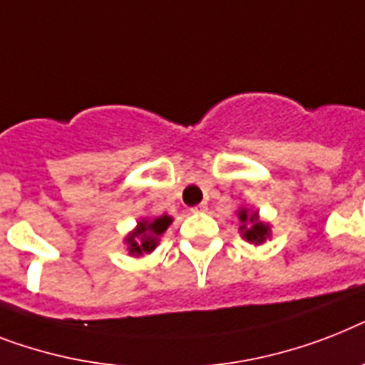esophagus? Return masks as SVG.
I'll use <instances>...</instances> for the list:
<instances>
[{
  "label": "esophagus",
  "mask_w": 365,
  "mask_h": 365,
  "mask_svg": "<svg viewBox=\"0 0 365 365\" xmlns=\"http://www.w3.org/2000/svg\"><path fill=\"white\" fill-rule=\"evenodd\" d=\"M192 211H194V212H203V211H207V203H205V201H203V203H200V205L194 207Z\"/></svg>",
  "instance_id": "34e87169"
}]
</instances>
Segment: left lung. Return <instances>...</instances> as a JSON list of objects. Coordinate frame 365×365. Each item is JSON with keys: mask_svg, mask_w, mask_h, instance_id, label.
<instances>
[{"mask_svg": "<svg viewBox=\"0 0 365 365\" xmlns=\"http://www.w3.org/2000/svg\"><path fill=\"white\" fill-rule=\"evenodd\" d=\"M239 222H241V232L243 237L250 243H264L265 235L269 232V226H265L262 220H258V212H247L245 209L239 211Z\"/></svg>", "mask_w": 365, "mask_h": 365, "instance_id": "left-lung-1", "label": "left lung"}]
</instances>
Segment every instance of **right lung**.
<instances>
[{"label": "right lung", "instance_id": "add662e5", "mask_svg": "<svg viewBox=\"0 0 365 365\" xmlns=\"http://www.w3.org/2000/svg\"><path fill=\"white\" fill-rule=\"evenodd\" d=\"M169 224H171V218L169 217H160L154 218L153 222H148V220H143L139 222L135 232L126 239L128 241V249L132 255H148V252H153L156 249V243H158V235L165 232Z\"/></svg>", "mask_w": 365, "mask_h": 365}]
</instances>
